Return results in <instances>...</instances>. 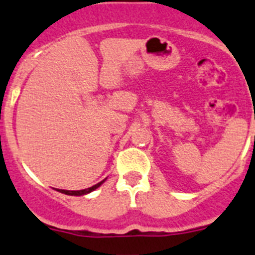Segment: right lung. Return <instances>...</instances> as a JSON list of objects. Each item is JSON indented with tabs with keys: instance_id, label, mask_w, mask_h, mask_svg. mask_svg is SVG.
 Listing matches in <instances>:
<instances>
[{
	"instance_id": "right-lung-1",
	"label": "right lung",
	"mask_w": 255,
	"mask_h": 255,
	"mask_svg": "<svg viewBox=\"0 0 255 255\" xmlns=\"http://www.w3.org/2000/svg\"><path fill=\"white\" fill-rule=\"evenodd\" d=\"M105 182V179L102 180V182L97 183V184H95L93 187H90L87 188V189H82V190H65V189H57L58 192H61V193H65V194H68V196H83V194H87V193H91L92 190L97 189L98 187H100L102 183Z\"/></svg>"
}]
</instances>
